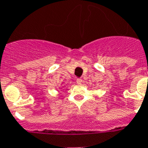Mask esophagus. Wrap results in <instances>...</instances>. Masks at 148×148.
<instances>
[{
	"label": "esophagus",
	"mask_w": 148,
	"mask_h": 148,
	"mask_svg": "<svg viewBox=\"0 0 148 148\" xmlns=\"http://www.w3.org/2000/svg\"><path fill=\"white\" fill-rule=\"evenodd\" d=\"M76 82H77V84H81L83 83V80H82V79H80V78H78V79H77Z\"/></svg>",
	"instance_id": "1"
}]
</instances>
